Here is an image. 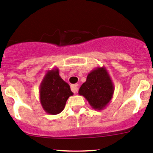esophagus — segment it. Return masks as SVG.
Wrapping results in <instances>:
<instances>
[{
    "instance_id": "1",
    "label": "esophagus",
    "mask_w": 153,
    "mask_h": 153,
    "mask_svg": "<svg viewBox=\"0 0 153 153\" xmlns=\"http://www.w3.org/2000/svg\"><path fill=\"white\" fill-rule=\"evenodd\" d=\"M78 89H79V87H78L77 84H74V85H71V91L74 93H77Z\"/></svg>"
}]
</instances>
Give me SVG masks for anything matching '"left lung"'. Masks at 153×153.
<instances>
[{
    "mask_svg": "<svg viewBox=\"0 0 153 153\" xmlns=\"http://www.w3.org/2000/svg\"><path fill=\"white\" fill-rule=\"evenodd\" d=\"M113 92L114 85L105 67L93 69L79 90V95L83 96L96 110H104L108 105Z\"/></svg>",
    "mask_w": 153,
    "mask_h": 153,
    "instance_id": "1",
    "label": "left lung"
}]
</instances>
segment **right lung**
Wrapping results in <instances>:
<instances>
[{
  "instance_id": "add662e5",
  "label": "right lung",
  "mask_w": 153,
  "mask_h": 153,
  "mask_svg": "<svg viewBox=\"0 0 153 153\" xmlns=\"http://www.w3.org/2000/svg\"><path fill=\"white\" fill-rule=\"evenodd\" d=\"M40 101L46 113L56 115L64 110L67 101L74 93L59 76V68L47 71L40 85Z\"/></svg>"
}]
</instances>
